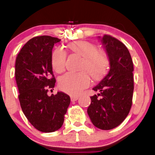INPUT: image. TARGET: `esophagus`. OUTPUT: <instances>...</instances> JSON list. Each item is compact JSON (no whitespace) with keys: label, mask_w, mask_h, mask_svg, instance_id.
<instances>
[{"label":"esophagus","mask_w":155,"mask_h":155,"mask_svg":"<svg viewBox=\"0 0 155 155\" xmlns=\"http://www.w3.org/2000/svg\"><path fill=\"white\" fill-rule=\"evenodd\" d=\"M78 98H79V97H78V96H74V95H71V96H70V99H71V101H77Z\"/></svg>","instance_id":"1"}]
</instances>
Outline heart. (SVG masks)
I'll use <instances>...</instances> for the list:
<instances>
[{"instance_id":"heart-1","label":"heart","mask_w":155,"mask_h":155,"mask_svg":"<svg viewBox=\"0 0 155 155\" xmlns=\"http://www.w3.org/2000/svg\"><path fill=\"white\" fill-rule=\"evenodd\" d=\"M68 47L73 52L83 57L80 73H67L59 79V87L70 94H79L90 85V76L98 79L105 73L109 59L105 52L98 51L97 46L87 41H76L70 43ZM67 54L62 48H57L51 55V65L57 73H61L66 67ZM86 70V71L84 70Z\"/></svg>"}]
</instances>
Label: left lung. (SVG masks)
Here are the masks:
<instances>
[{"instance_id":"left-lung-1","label":"left lung","mask_w":155,"mask_h":155,"mask_svg":"<svg viewBox=\"0 0 155 155\" xmlns=\"http://www.w3.org/2000/svg\"><path fill=\"white\" fill-rule=\"evenodd\" d=\"M103 44L107 49L110 69L93 88L100 92L91 97L87 114L93 124L101 130H111L121 124L129 114L134 93V64L124 43L104 34ZM101 96L99 98L98 96Z\"/></svg>"}]
</instances>
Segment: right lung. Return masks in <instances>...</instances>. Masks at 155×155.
Listing matches in <instances>:
<instances>
[{"label":"right lung","mask_w":155,"mask_h":155,"mask_svg":"<svg viewBox=\"0 0 155 155\" xmlns=\"http://www.w3.org/2000/svg\"><path fill=\"white\" fill-rule=\"evenodd\" d=\"M60 39L38 36L25 43L15 59V81L23 113L38 130L51 133L63 125L70 98L63 92L47 94L55 85L51 50Z\"/></svg>","instance_id":"1"}]
</instances>
